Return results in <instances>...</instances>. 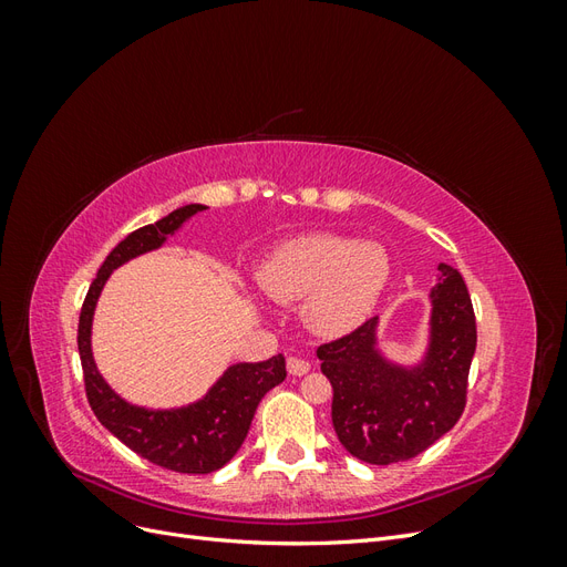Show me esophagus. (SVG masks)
Here are the masks:
<instances>
[{
    "label": "esophagus",
    "mask_w": 567,
    "mask_h": 567,
    "mask_svg": "<svg viewBox=\"0 0 567 567\" xmlns=\"http://www.w3.org/2000/svg\"><path fill=\"white\" fill-rule=\"evenodd\" d=\"M286 369H288V373H293V375H305L307 371L312 369V364L307 362V359H300V357H288Z\"/></svg>",
    "instance_id": "esophagus-1"
}]
</instances>
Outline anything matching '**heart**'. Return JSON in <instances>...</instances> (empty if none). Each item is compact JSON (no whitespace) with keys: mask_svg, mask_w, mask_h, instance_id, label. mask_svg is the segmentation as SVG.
Here are the masks:
<instances>
[{"mask_svg":"<svg viewBox=\"0 0 567 567\" xmlns=\"http://www.w3.org/2000/svg\"><path fill=\"white\" fill-rule=\"evenodd\" d=\"M392 277L385 246L340 234H307L274 248L257 267V284L279 305L302 302L317 336H342L364 323Z\"/></svg>","mask_w":567,"mask_h":567,"instance_id":"1","label":"heart"}]
</instances>
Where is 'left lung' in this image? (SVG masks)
I'll return each mask as SVG.
<instances>
[{
  "label": "left lung",
  "mask_w": 567,
  "mask_h": 567,
  "mask_svg": "<svg viewBox=\"0 0 567 567\" xmlns=\"http://www.w3.org/2000/svg\"><path fill=\"white\" fill-rule=\"evenodd\" d=\"M437 271L427 293L425 348L416 362L385 354L379 317L317 350L333 388L336 435L354 458L373 466L421 454L452 431L466 406L475 315L461 274L444 262Z\"/></svg>",
  "instance_id": "obj_1"
}]
</instances>
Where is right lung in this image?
<instances>
[{
	"instance_id": "right-lung-1",
	"label": "right lung",
	"mask_w": 567,
	"mask_h": 567,
	"mask_svg": "<svg viewBox=\"0 0 567 567\" xmlns=\"http://www.w3.org/2000/svg\"><path fill=\"white\" fill-rule=\"evenodd\" d=\"M203 210H208V205H184L158 219L156 225H146L125 236L92 281L78 326V350L87 400L101 425L156 466L188 475L213 473L241 450L257 404L286 379V359L277 354L267 362L229 364L200 400L169 409H151L127 402L101 375L92 352V323L99 296L111 274L134 257L163 248L169 236H175L188 219Z\"/></svg>"
}]
</instances>
